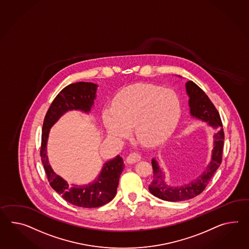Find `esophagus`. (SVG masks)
I'll list each match as a JSON object with an SVG mask.
<instances>
[{
  "mask_svg": "<svg viewBox=\"0 0 249 249\" xmlns=\"http://www.w3.org/2000/svg\"><path fill=\"white\" fill-rule=\"evenodd\" d=\"M140 159H141L140 154L134 152V153H131V154H129V155L127 156L126 161H127V164H135V163L140 161Z\"/></svg>",
  "mask_w": 249,
  "mask_h": 249,
  "instance_id": "34e87169",
  "label": "esophagus"
}]
</instances>
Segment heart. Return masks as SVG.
Returning a JSON list of instances; mask_svg holds the SVG:
<instances>
[{"instance_id":"heart-1","label":"heart","mask_w":249,"mask_h":249,"mask_svg":"<svg viewBox=\"0 0 249 249\" xmlns=\"http://www.w3.org/2000/svg\"><path fill=\"white\" fill-rule=\"evenodd\" d=\"M180 113V99L174 90L137 84L120 91L112 106L103 109V121L107 133L115 140H125L134 126L140 142L158 144L174 132Z\"/></svg>"}]
</instances>
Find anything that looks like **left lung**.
<instances>
[{"label": "left lung", "mask_w": 249, "mask_h": 249, "mask_svg": "<svg viewBox=\"0 0 249 249\" xmlns=\"http://www.w3.org/2000/svg\"><path fill=\"white\" fill-rule=\"evenodd\" d=\"M185 89L189 97L191 116L207 123L216 130V133L213 136L212 158L206 168L195 179L180 186H172L167 183L165 181V175L160 168L157 159L152 158L154 176L153 181L148 186L149 192L159 199L167 201L190 200L201 194L219 167L222 159L224 132L218 110L206 93L193 81H188L185 84Z\"/></svg>", "instance_id": "left-lung-1"}]
</instances>
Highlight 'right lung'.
Listing matches in <instances>:
<instances>
[{
    "instance_id": "obj_1",
    "label": "right lung",
    "mask_w": 249,
    "mask_h": 249,
    "mask_svg": "<svg viewBox=\"0 0 249 249\" xmlns=\"http://www.w3.org/2000/svg\"><path fill=\"white\" fill-rule=\"evenodd\" d=\"M97 88L96 84L85 82L67 85L51 103L43 122L40 157L49 183L69 203L83 208L103 206L115 197L120 176L125 166L123 159L118 155L104 163L99 176L88 184H69L52 169L47 155V145L50 128L66 112L80 110L89 114Z\"/></svg>"
}]
</instances>
